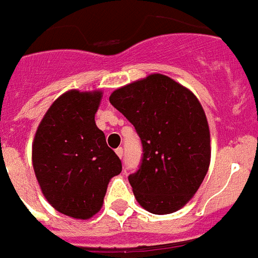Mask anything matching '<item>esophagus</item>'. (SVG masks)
I'll list each match as a JSON object with an SVG mask.
<instances>
[{"label":"esophagus","instance_id":"34e87169","mask_svg":"<svg viewBox=\"0 0 258 258\" xmlns=\"http://www.w3.org/2000/svg\"><path fill=\"white\" fill-rule=\"evenodd\" d=\"M116 154H117V156L120 158V159H122V156H124V150H122V147H117V149H116Z\"/></svg>","mask_w":258,"mask_h":258}]
</instances>
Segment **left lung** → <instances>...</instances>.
I'll list each match as a JSON object with an SVG mask.
<instances>
[{
    "mask_svg": "<svg viewBox=\"0 0 258 258\" xmlns=\"http://www.w3.org/2000/svg\"><path fill=\"white\" fill-rule=\"evenodd\" d=\"M109 102L142 145L140 167L127 177L138 204L153 214L179 210L210 164V132L198 99L167 76L151 74L113 91Z\"/></svg>",
    "mask_w": 258,
    "mask_h": 258,
    "instance_id": "8db88e82",
    "label": "left lung"
}]
</instances>
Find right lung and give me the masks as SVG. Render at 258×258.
Masks as SVG:
<instances>
[{"label": "right lung", "instance_id": "add662e5", "mask_svg": "<svg viewBox=\"0 0 258 258\" xmlns=\"http://www.w3.org/2000/svg\"><path fill=\"white\" fill-rule=\"evenodd\" d=\"M102 92H65L50 105L35 134L32 164L52 206L68 217L89 219L103 205L121 160L95 124Z\"/></svg>", "mask_w": 258, "mask_h": 258}]
</instances>
